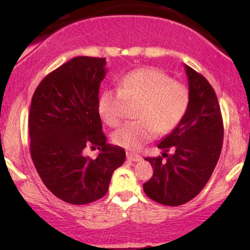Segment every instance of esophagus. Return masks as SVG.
I'll list each match as a JSON object with an SVG mask.
<instances>
[{
	"label": "esophagus",
	"mask_w": 250,
	"mask_h": 250,
	"mask_svg": "<svg viewBox=\"0 0 250 250\" xmlns=\"http://www.w3.org/2000/svg\"><path fill=\"white\" fill-rule=\"evenodd\" d=\"M126 157H127L128 160H131V162H140V160H142V157L140 155H136L134 152H126Z\"/></svg>",
	"instance_id": "esophagus-1"
}]
</instances>
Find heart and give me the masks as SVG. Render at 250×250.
<instances>
[{
  "label": "heart",
  "mask_w": 250,
  "mask_h": 250,
  "mask_svg": "<svg viewBox=\"0 0 250 250\" xmlns=\"http://www.w3.org/2000/svg\"><path fill=\"white\" fill-rule=\"evenodd\" d=\"M191 95L188 86L175 82L158 68H139L119 81L118 90H105L98 100V111L110 127L121 124L126 104L134 105L135 122L123 125L112 134L115 145L138 150L156 132L167 134L186 117Z\"/></svg>",
  "instance_id": "b5f03b06"
}]
</instances>
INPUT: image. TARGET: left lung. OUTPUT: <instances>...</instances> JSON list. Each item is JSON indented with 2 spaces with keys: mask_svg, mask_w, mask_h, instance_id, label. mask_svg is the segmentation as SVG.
<instances>
[{
  "mask_svg": "<svg viewBox=\"0 0 250 250\" xmlns=\"http://www.w3.org/2000/svg\"><path fill=\"white\" fill-rule=\"evenodd\" d=\"M184 68L191 95L189 110L158 145L163 157L146 158L153 167V175L143 190L150 199L166 206L186 204L204 189L223 146V119L214 88L203 75L187 64ZM169 149L172 153L167 155Z\"/></svg>",
  "mask_w": 250,
  "mask_h": 250,
  "instance_id": "1",
  "label": "left lung"
}]
</instances>
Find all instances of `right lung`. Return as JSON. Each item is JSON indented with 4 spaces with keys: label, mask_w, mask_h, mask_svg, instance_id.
Wrapping results in <instances>:
<instances>
[{
    "label": "right lung",
    "mask_w": 250,
    "mask_h": 250,
    "mask_svg": "<svg viewBox=\"0 0 250 250\" xmlns=\"http://www.w3.org/2000/svg\"><path fill=\"white\" fill-rule=\"evenodd\" d=\"M105 73V58H73L46 75L32 98L30 156L45 187L64 203L100 199L125 162V150L108 145L102 132L98 100ZM88 145L101 151L95 160L83 155Z\"/></svg>",
    "instance_id": "add662e5"
}]
</instances>
